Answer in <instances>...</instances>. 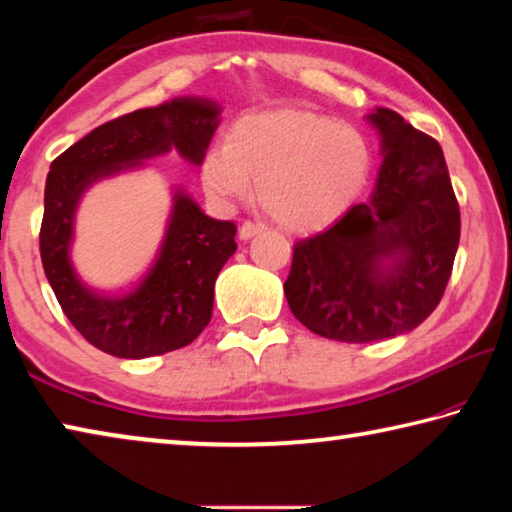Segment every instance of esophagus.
Masks as SVG:
<instances>
[{"instance_id":"34e87169","label":"esophagus","mask_w":512,"mask_h":512,"mask_svg":"<svg viewBox=\"0 0 512 512\" xmlns=\"http://www.w3.org/2000/svg\"><path fill=\"white\" fill-rule=\"evenodd\" d=\"M266 228L262 223H253V221H244L241 223V228H239V239H244V241H248V239H253L255 235H259V232H264Z\"/></svg>"}]
</instances>
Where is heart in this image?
Instances as JSON below:
<instances>
[{
  "label": "heart",
  "mask_w": 512,
  "mask_h": 512,
  "mask_svg": "<svg viewBox=\"0 0 512 512\" xmlns=\"http://www.w3.org/2000/svg\"><path fill=\"white\" fill-rule=\"evenodd\" d=\"M370 171L366 137L305 110L244 117L201 167L207 194L219 203L248 198L257 180L259 205L291 232L339 221L366 189Z\"/></svg>",
  "instance_id": "b5f03b06"
}]
</instances>
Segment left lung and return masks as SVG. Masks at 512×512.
I'll return each mask as SVG.
<instances>
[{
	"label": "left lung",
	"mask_w": 512,
	"mask_h": 512,
	"mask_svg": "<svg viewBox=\"0 0 512 512\" xmlns=\"http://www.w3.org/2000/svg\"><path fill=\"white\" fill-rule=\"evenodd\" d=\"M384 164L370 203L293 246L284 296L325 339L372 343L411 332L452 277L461 212L440 144L395 110L370 115Z\"/></svg>",
	"instance_id": "1"
}]
</instances>
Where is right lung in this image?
<instances>
[{
	"mask_svg": "<svg viewBox=\"0 0 512 512\" xmlns=\"http://www.w3.org/2000/svg\"><path fill=\"white\" fill-rule=\"evenodd\" d=\"M219 106L173 99L128 112L94 128L51 162L40 225L42 268L58 305L94 348L144 359L192 343L212 318L214 282L235 255L237 225L205 216L178 194L162 244L140 273L112 289L85 282L69 262L72 219L83 189L97 178L176 146L201 162L219 126Z\"/></svg>",
	"mask_w": 512,
	"mask_h": 512,
	"instance_id": "add662e5",
	"label": "right lung"
}]
</instances>
